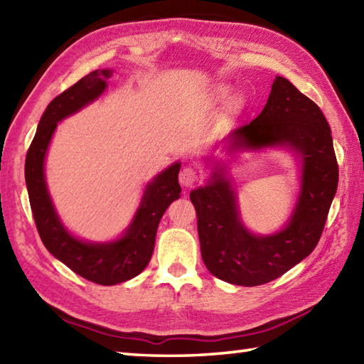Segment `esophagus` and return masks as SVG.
<instances>
[{
  "label": "esophagus",
  "instance_id": "obj_1",
  "mask_svg": "<svg viewBox=\"0 0 364 364\" xmlns=\"http://www.w3.org/2000/svg\"><path fill=\"white\" fill-rule=\"evenodd\" d=\"M197 181V172L192 167H184L180 172V184L183 188H192Z\"/></svg>",
  "mask_w": 364,
  "mask_h": 364
}]
</instances>
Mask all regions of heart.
<instances>
[{"instance_id": "obj_1", "label": "heart", "mask_w": 364, "mask_h": 364, "mask_svg": "<svg viewBox=\"0 0 364 364\" xmlns=\"http://www.w3.org/2000/svg\"><path fill=\"white\" fill-rule=\"evenodd\" d=\"M227 94H228V87H225V86H218L214 89V98L215 100H223L227 97Z\"/></svg>"}]
</instances>
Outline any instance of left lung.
Masks as SVG:
<instances>
[{
    "instance_id": "left-lung-1",
    "label": "left lung",
    "mask_w": 364,
    "mask_h": 364,
    "mask_svg": "<svg viewBox=\"0 0 364 364\" xmlns=\"http://www.w3.org/2000/svg\"><path fill=\"white\" fill-rule=\"evenodd\" d=\"M266 149L289 151L299 167V191L289 220L269 235L253 234L238 210V196L220 155ZM205 156L210 176L191 191L197 211L200 250L208 270L220 280L258 286L288 272L318 245L338 188L331 129L319 106L275 76L264 109L249 125L214 145Z\"/></svg>"
}]
</instances>
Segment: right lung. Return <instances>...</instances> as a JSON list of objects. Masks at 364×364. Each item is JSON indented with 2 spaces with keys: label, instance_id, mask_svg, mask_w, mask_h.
<instances>
[{
  "label": "right lung",
  "instance_id": "right-lung-1",
  "mask_svg": "<svg viewBox=\"0 0 364 364\" xmlns=\"http://www.w3.org/2000/svg\"><path fill=\"white\" fill-rule=\"evenodd\" d=\"M112 68H100L84 76L46 106L31 144L25 180L31 210L43 245L54 258L89 282L112 286L131 280L149 264L162 215L181 197L176 161L145 184L141 202L123 233L111 241H86L72 233L59 218L50 196L45 161L59 122L80 112L105 94Z\"/></svg>",
  "mask_w": 364,
  "mask_h": 364
}]
</instances>
